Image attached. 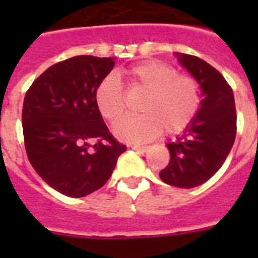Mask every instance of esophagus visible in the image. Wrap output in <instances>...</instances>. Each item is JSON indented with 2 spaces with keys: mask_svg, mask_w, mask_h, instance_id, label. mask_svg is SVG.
<instances>
[{
  "mask_svg": "<svg viewBox=\"0 0 258 258\" xmlns=\"http://www.w3.org/2000/svg\"><path fill=\"white\" fill-rule=\"evenodd\" d=\"M131 149H133V150H137V151H141V153H146V151H149L150 147H147V146H137V145H133V146H131Z\"/></svg>",
  "mask_w": 258,
  "mask_h": 258,
  "instance_id": "1",
  "label": "esophagus"
}]
</instances>
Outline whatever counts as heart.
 Segmentation results:
<instances>
[{
    "label": "heart",
    "mask_w": 258,
    "mask_h": 258,
    "mask_svg": "<svg viewBox=\"0 0 258 258\" xmlns=\"http://www.w3.org/2000/svg\"><path fill=\"white\" fill-rule=\"evenodd\" d=\"M128 86L147 92L141 104L142 115L125 116L113 125L117 139L127 143H145L162 133H183L196 119L201 107L200 84L174 67L149 60L123 71ZM95 104L101 117L116 121L125 111V97L116 78L107 76L95 88Z\"/></svg>",
    "instance_id": "heart-1"
}]
</instances>
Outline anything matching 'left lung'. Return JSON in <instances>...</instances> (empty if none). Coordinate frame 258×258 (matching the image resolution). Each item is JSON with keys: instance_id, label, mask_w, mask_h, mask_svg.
<instances>
[{"instance_id": "obj_1", "label": "left lung", "mask_w": 258, "mask_h": 258, "mask_svg": "<svg viewBox=\"0 0 258 258\" xmlns=\"http://www.w3.org/2000/svg\"><path fill=\"white\" fill-rule=\"evenodd\" d=\"M176 56L198 82L204 99L191 124L167 145L170 162L159 176L167 184L190 188L205 183L224 165L236 139L237 115L232 87L214 67L191 54Z\"/></svg>"}]
</instances>
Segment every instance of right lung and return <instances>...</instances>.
I'll return each mask as SVG.
<instances>
[{"mask_svg": "<svg viewBox=\"0 0 258 258\" xmlns=\"http://www.w3.org/2000/svg\"><path fill=\"white\" fill-rule=\"evenodd\" d=\"M113 66L112 57L75 56L49 67L26 91V155L38 175L64 196L80 198L104 186L127 149L109 133L93 99Z\"/></svg>", "mask_w": 258, "mask_h": 258, "instance_id": "1", "label": "right lung"}]
</instances>
